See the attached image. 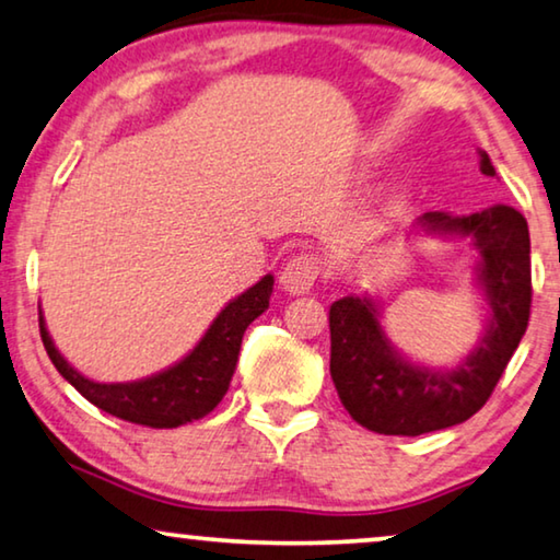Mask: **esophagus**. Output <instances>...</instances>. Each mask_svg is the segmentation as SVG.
Returning a JSON list of instances; mask_svg holds the SVG:
<instances>
[{"label": "esophagus", "instance_id": "obj_1", "mask_svg": "<svg viewBox=\"0 0 560 560\" xmlns=\"http://www.w3.org/2000/svg\"><path fill=\"white\" fill-rule=\"evenodd\" d=\"M316 279H319V258L302 252L294 258H289L279 281L289 294H306V291L314 287Z\"/></svg>", "mask_w": 560, "mask_h": 560}]
</instances>
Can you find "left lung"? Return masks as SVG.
I'll return each mask as SVG.
<instances>
[{"label":"left lung","mask_w":560,"mask_h":560,"mask_svg":"<svg viewBox=\"0 0 560 560\" xmlns=\"http://www.w3.org/2000/svg\"><path fill=\"white\" fill-rule=\"evenodd\" d=\"M480 171L495 175L486 150H480ZM417 226L430 236L470 238L478 248L475 277L488 304V327L463 362L435 370L410 362L392 347L372 299L334 302V387L352 420L380 435L415 438L470 420L493 395L530 316V236L515 208L495 203L470 215L430 211L417 219Z\"/></svg>","instance_id":"8db88e82"}]
</instances>
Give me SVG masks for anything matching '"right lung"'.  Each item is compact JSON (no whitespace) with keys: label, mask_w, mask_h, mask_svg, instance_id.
<instances>
[{"label":"right lung","mask_w":560,"mask_h":560,"mask_svg":"<svg viewBox=\"0 0 560 560\" xmlns=\"http://www.w3.org/2000/svg\"><path fill=\"white\" fill-rule=\"evenodd\" d=\"M273 277H266L231 299L221 308L211 327L206 329L198 345L168 370L150 374L136 382H95L80 374L57 352L49 337L45 316L39 308V334L49 360L57 372L80 392L88 402L100 410L120 417L125 422L145 424V428H180V424L200 420L221 402L229 392L233 370H236L241 339L248 324L269 308Z\"/></svg>","instance_id":"right-lung-1"}]
</instances>
